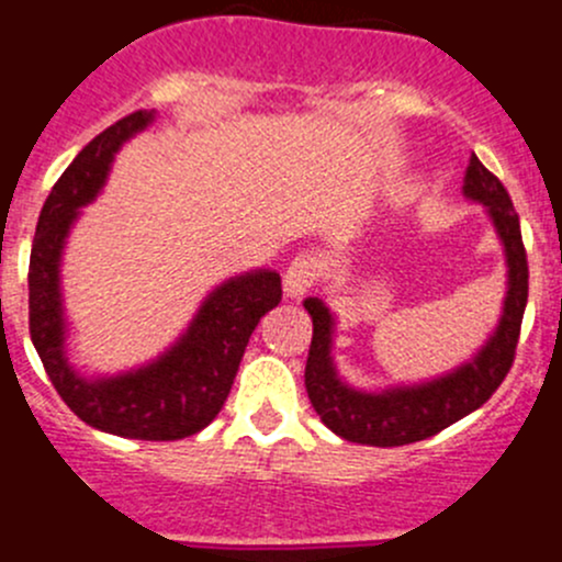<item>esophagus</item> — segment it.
<instances>
[{
	"mask_svg": "<svg viewBox=\"0 0 562 562\" xmlns=\"http://www.w3.org/2000/svg\"><path fill=\"white\" fill-rule=\"evenodd\" d=\"M321 266L318 260L310 258V255H299V258L291 260V266L282 274V288H285V296L299 299L310 291V288L318 282Z\"/></svg>",
	"mask_w": 562,
	"mask_h": 562,
	"instance_id": "obj_1",
	"label": "esophagus"
}]
</instances>
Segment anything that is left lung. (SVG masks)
Here are the masks:
<instances>
[{
    "label": "left lung",
    "mask_w": 562,
    "mask_h": 562,
    "mask_svg": "<svg viewBox=\"0 0 562 562\" xmlns=\"http://www.w3.org/2000/svg\"><path fill=\"white\" fill-rule=\"evenodd\" d=\"M464 194L486 205L494 231L503 241L505 266H508V293H505L499 324L470 362L423 384L390 386L381 392L353 390L337 375L335 359H331L335 318L329 307L321 299H304V310L313 318V342H310L307 368H304V386L321 423L348 442L397 448V445L434 437L481 408L497 392L514 364L527 307V277H530L519 214L514 211V203L499 178L492 176L475 154L467 167Z\"/></svg>",
    "instance_id": "obj_1"
}]
</instances>
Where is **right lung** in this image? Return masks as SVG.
<instances>
[{
    "instance_id": "right-lung-1",
    "label": "right lung",
    "mask_w": 562,
    "mask_h": 562,
    "mask_svg": "<svg viewBox=\"0 0 562 562\" xmlns=\"http://www.w3.org/2000/svg\"><path fill=\"white\" fill-rule=\"evenodd\" d=\"M156 112L128 114L81 148L54 183L35 227L30 255V335L70 412L98 431L145 442H176L203 431L231 395L244 348L258 321L277 307L282 282L258 269L231 277L205 296L189 329L159 359L120 375L87 379L65 357L59 260L81 205L103 189L114 154L148 128Z\"/></svg>"
}]
</instances>
